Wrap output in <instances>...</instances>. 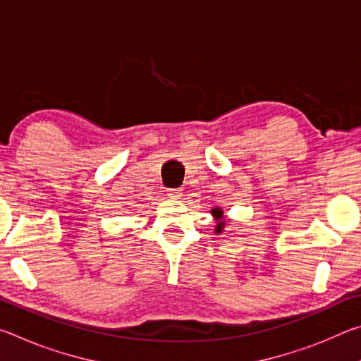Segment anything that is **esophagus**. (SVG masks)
Listing matches in <instances>:
<instances>
[{
  "label": "esophagus",
  "mask_w": 361,
  "mask_h": 361,
  "mask_svg": "<svg viewBox=\"0 0 361 361\" xmlns=\"http://www.w3.org/2000/svg\"><path fill=\"white\" fill-rule=\"evenodd\" d=\"M167 194H169V197H172V199H180L181 194H183V189L181 188H172V189H169Z\"/></svg>",
  "instance_id": "esophagus-1"
}]
</instances>
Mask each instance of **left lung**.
Masks as SVG:
<instances>
[{
    "instance_id": "left-lung-1",
    "label": "left lung",
    "mask_w": 361,
    "mask_h": 361,
    "mask_svg": "<svg viewBox=\"0 0 361 361\" xmlns=\"http://www.w3.org/2000/svg\"><path fill=\"white\" fill-rule=\"evenodd\" d=\"M210 213H212V216H213V221L216 223V226H215V232H216V234H219V232H223V231H224L226 224L229 223V219H226V216H224V210L219 209V207H215V209H213Z\"/></svg>"
}]
</instances>
